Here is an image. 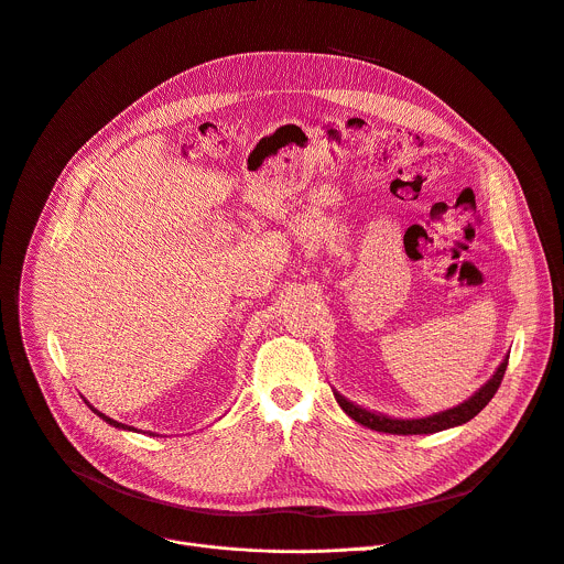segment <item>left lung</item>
I'll list each match as a JSON object with an SVG mask.
<instances>
[{
  "mask_svg": "<svg viewBox=\"0 0 564 564\" xmlns=\"http://www.w3.org/2000/svg\"><path fill=\"white\" fill-rule=\"evenodd\" d=\"M506 367H508V355L503 357L501 365L492 373V378L475 395H470L466 402H460L452 409H445V412H438V414H432V416H425V419H391V416H384V414L369 412V409L346 400L337 391H333V393H335V400L339 402L344 412L355 423H360L369 430L384 432V434H402V436H406V434H434V432H443V430H449V427H456V425H464L470 419H475L481 412V409L492 400V395L497 393V389L503 380Z\"/></svg>",
  "mask_w": 564,
  "mask_h": 564,
  "instance_id": "1",
  "label": "left lung"
}]
</instances>
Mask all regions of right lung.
I'll return each mask as SVG.
<instances>
[{
	"label": "right lung",
	"instance_id": "1",
	"mask_svg": "<svg viewBox=\"0 0 564 564\" xmlns=\"http://www.w3.org/2000/svg\"><path fill=\"white\" fill-rule=\"evenodd\" d=\"M85 402H87V400H85ZM87 404H89V402H87ZM89 409H91V412H94V414H96V416H100V419H104V421H106V423H110V425H112V427H119V430H132V427H130V425H123V423H117V421H112V419H110V416H106V414H100V412H98V409H94V406H91V404H89Z\"/></svg>",
	"mask_w": 564,
	"mask_h": 564
}]
</instances>
